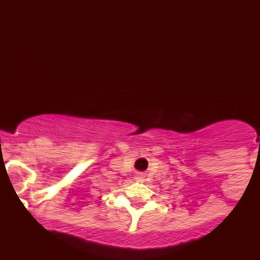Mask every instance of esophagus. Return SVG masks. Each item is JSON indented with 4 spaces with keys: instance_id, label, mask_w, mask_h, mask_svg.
Returning a JSON list of instances; mask_svg holds the SVG:
<instances>
[{
    "instance_id": "34e87169",
    "label": "esophagus",
    "mask_w": 260,
    "mask_h": 260,
    "mask_svg": "<svg viewBox=\"0 0 260 260\" xmlns=\"http://www.w3.org/2000/svg\"><path fill=\"white\" fill-rule=\"evenodd\" d=\"M137 179H138V180H141V179H142V174H138V176H137Z\"/></svg>"
}]
</instances>
